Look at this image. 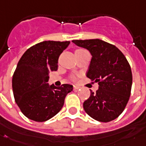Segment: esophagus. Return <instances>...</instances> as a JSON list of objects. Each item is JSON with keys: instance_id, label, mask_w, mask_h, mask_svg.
Segmentation results:
<instances>
[{"instance_id": "1", "label": "esophagus", "mask_w": 146, "mask_h": 146, "mask_svg": "<svg viewBox=\"0 0 146 146\" xmlns=\"http://www.w3.org/2000/svg\"><path fill=\"white\" fill-rule=\"evenodd\" d=\"M73 88H74V90H79V86H74V87H73Z\"/></svg>"}]
</instances>
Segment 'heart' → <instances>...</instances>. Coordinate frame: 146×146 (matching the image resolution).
<instances>
[{
	"label": "heart",
	"mask_w": 146,
	"mask_h": 146,
	"mask_svg": "<svg viewBox=\"0 0 146 146\" xmlns=\"http://www.w3.org/2000/svg\"><path fill=\"white\" fill-rule=\"evenodd\" d=\"M72 79H73V80H75V76H73V77H72Z\"/></svg>",
	"instance_id": "heart-1"
}]
</instances>
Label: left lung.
Wrapping results in <instances>:
<instances>
[{
    "mask_svg": "<svg viewBox=\"0 0 146 146\" xmlns=\"http://www.w3.org/2000/svg\"><path fill=\"white\" fill-rule=\"evenodd\" d=\"M72 42L90 52L86 76L99 86L95 93L90 90L83 109L98 121L114 120L122 113L130 96L133 78L128 61L117 47L99 39Z\"/></svg>",
    "mask_w": 146,
    "mask_h": 146,
    "instance_id": "8db88e82",
    "label": "left lung"
}]
</instances>
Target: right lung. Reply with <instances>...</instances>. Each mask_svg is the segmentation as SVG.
Listing matches in <instances>:
<instances>
[{
	"mask_svg": "<svg viewBox=\"0 0 146 146\" xmlns=\"http://www.w3.org/2000/svg\"><path fill=\"white\" fill-rule=\"evenodd\" d=\"M70 41H43L33 45L19 60L13 76L15 101L26 117L45 121L59 113L73 86L49 85V73L57 71L60 54Z\"/></svg>",
	"mask_w": 146,
	"mask_h": 146,
	"instance_id": "obj_1",
	"label": "right lung"
}]
</instances>
